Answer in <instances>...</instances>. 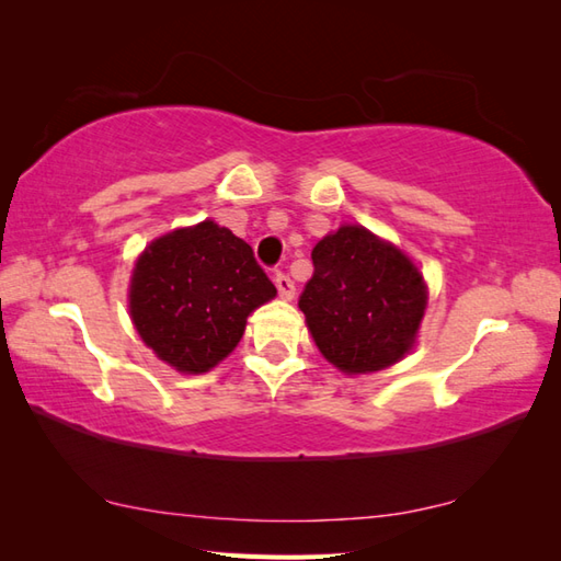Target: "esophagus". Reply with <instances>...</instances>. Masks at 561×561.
<instances>
[{
  "mask_svg": "<svg viewBox=\"0 0 561 561\" xmlns=\"http://www.w3.org/2000/svg\"><path fill=\"white\" fill-rule=\"evenodd\" d=\"M274 284H277V291H279V296L282 299H294V291H296V287H294V282H291V277L289 274H284V272H274Z\"/></svg>",
  "mask_w": 561,
  "mask_h": 561,
  "instance_id": "esophagus-1",
  "label": "esophagus"
}]
</instances>
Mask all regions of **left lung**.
<instances>
[{
    "label": "left lung",
    "instance_id": "8db88e82",
    "mask_svg": "<svg viewBox=\"0 0 561 561\" xmlns=\"http://www.w3.org/2000/svg\"><path fill=\"white\" fill-rule=\"evenodd\" d=\"M299 308L330 364L371 374L400 362L420 330L426 287L398 248L364 226H340L313 248Z\"/></svg>",
    "mask_w": 561,
    "mask_h": 561
}]
</instances>
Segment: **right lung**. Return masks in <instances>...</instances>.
<instances>
[{
    "label": "right lung",
    "instance_id": "1",
    "mask_svg": "<svg viewBox=\"0 0 561 561\" xmlns=\"http://www.w3.org/2000/svg\"><path fill=\"white\" fill-rule=\"evenodd\" d=\"M274 296L253 248L224 226L202 221L157 238L139 255L129 316L161 362L205 374L233 352L245 318Z\"/></svg>",
    "mask_w": 561,
    "mask_h": 561
}]
</instances>
